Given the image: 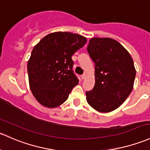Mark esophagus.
I'll return each instance as SVG.
<instances>
[{"mask_svg":"<svg viewBox=\"0 0 150 150\" xmlns=\"http://www.w3.org/2000/svg\"><path fill=\"white\" fill-rule=\"evenodd\" d=\"M86 74H84V75H82V76H81V78H82V79H83V80L86 79Z\"/></svg>","mask_w":150,"mask_h":150,"instance_id":"34e87169","label":"esophagus"}]
</instances>
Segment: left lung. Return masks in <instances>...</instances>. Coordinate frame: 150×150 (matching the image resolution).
I'll use <instances>...</instances> for the list:
<instances>
[{
    "label": "left lung",
    "instance_id": "obj_1",
    "mask_svg": "<svg viewBox=\"0 0 150 150\" xmlns=\"http://www.w3.org/2000/svg\"><path fill=\"white\" fill-rule=\"evenodd\" d=\"M87 51L95 63V86L86 100L101 113L111 112L124 103L134 87L136 70L127 50L111 38L90 39Z\"/></svg>",
    "mask_w": 150,
    "mask_h": 150
}]
</instances>
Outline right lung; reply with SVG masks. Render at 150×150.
<instances>
[{
  "instance_id": "add662e5",
  "label": "right lung",
  "mask_w": 150,
  "mask_h": 150,
  "mask_svg": "<svg viewBox=\"0 0 150 150\" xmlns=\"http://www.w3.org/2000/svg\"><path fill=\"white\" fill-rule=\"evenodd\" d=\"M86 42L80 34L57 31L34 46L27 70L30 89L41 105L56 108L67 100L79 82L72 70V56Z\"/></svg>"
}]
</instances>
